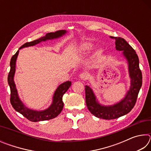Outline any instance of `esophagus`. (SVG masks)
I'll return each mask as SVG.
<instances>
[{
    "label": "esophagus",
    "instance_id": "34e87169",
    "mask_svg": "<svg viewBox=\"0 0 151 151\" xmlns=\"http://www.w3.org/2000/svg\"><path fill=\"white\" fill-rule=\"evenodd\" d=\"M88 78V74L86 73H83L80 75V78L81 80H86Z\"/></svg>",
    "mask_w": 151,
    "mask_h": 151
}]
</instances>
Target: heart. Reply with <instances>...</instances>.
<instances>
[{
    "instance_id": "1",
    "label": "heart",
    "mask_w": 151,
    "mask_h": 151,
    "mask_svg": "<svg viewBox=\"0 0 151 151\" xmlns=\"http://www.w3.org/2000/svg\"><path fill=\"white\" fill-rule=\"evenodd\" d=\"M79 48H80V50L82 54L86 55L87 53L90 52L93 49L94 45L92 42H83V44H81L80 45V47H79ZM102 52H103V50H102V48H99V49L96 50L95 54L96 56H99L102 54Z\"/></svg>"
}]
</instances>
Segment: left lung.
Listing matches in <instances>:
<instances>
[{
	"label": "left lung",
	"instance_id": "obj_1",
	"mask_svg": "<svg viewBox=\"0 0 151 151\" xmlns=\"http://www.w3.org/2000/svg\"><path fill=\"white\" fill-rule=\"evenodd\" d=\"M115 40L116 50L122 51V55L127 61L131 84L129 91L121 101L112 105L101 104L90 86H85V99L87 108L97 118L106 120L117 119L131 111L136 103L138 94L142 86V76L139 68V60L135 50L124 39L112 37Z\"/></svg>",
	"mask_w": 151,
	"mask_h": 151
}]
</instances>
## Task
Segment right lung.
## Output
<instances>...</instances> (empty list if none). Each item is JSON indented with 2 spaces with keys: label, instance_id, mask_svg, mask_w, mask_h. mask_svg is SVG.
<instances>
[{
  "label": "right lung",
  "instance_id": "obj_1",
  "mask_svg": "<svg viewBox=\"0 0 151 151\" xmlns=\"http://www.w3.org/2000/svg\"><path fill=\"white\" fill-rule=\"evenodd\" d=\"M66 32L67 31L65 30H58L55 32H48L45 37L40 38L39 39L32 42H26L19 48V49L12 56L11 59V63H10L11 70L8 76V83L11 88V103L15 111L19 112V113L22 114L24 117L32 122L47 121V120L55 118L60 113L64 106L63 96L71 86V82L66 81L58 86L53 94L52 103L47 109L42 111H37V110L28 108L20 99L16 85L14 81V76L15 71H16V61L19 55V50L25 47H32L42 41L45 42L48 40L58 39L65 35Z\"/></svg>",
  "mask_w": 151,
  "mask_h": 151
}]
</instances>
